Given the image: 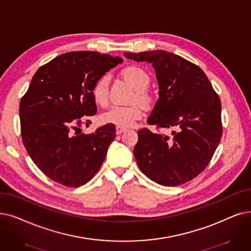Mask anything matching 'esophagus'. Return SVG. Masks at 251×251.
<instances>
[{"mask_svg":"<svg viewBox=\"0 0 251 251\" xmlns=\"http://www.w3.org/2000/svg\"><path fill=\"white\" fill-rule=\"evenodd\" d=\"M125 131H126L125 128L116 127V133H117V134H121V133H123V132H125Z\"/></svg>","mask_w":251,"mask_h":251,"instance_id":"obj_1","label":"esophagus"}]
</instances>
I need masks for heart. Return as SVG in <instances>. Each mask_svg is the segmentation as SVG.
<instances>
[{
	"label": "heart",
	"mask_w": 251,
	"mask_h": 251,
	"mask_svg": "<svg viewBox=\"0 0 251 251\" xmlns=\"http://www.w3.org/2000/svg\"><path fill=\"white\" fill-rule=\"evenodd\" d=\"M124 79L136 90V99L140 102L147 103L149 95L145 91L151 82L149 74L138 67H128L123 71ZM108 83L107 75H102L93 86L92 95L95 102L105 105L108 101ZM143 116V111L138 105H113L101 115V121L104 124H112L117 127L129 128Z\"/></svg>",
	"instance_id": "1"
}]
</instances>
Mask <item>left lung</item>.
<instances>
[{
  "mask_svg": "<svg viewBox=\"0 0 251 251\" xmlns=\"http://www.w3.org/2000/svg\"><path fill=\"white\" fill-rule=\"evenodd\" d=\"M155 69L159 100L148 124L174 127L171 136L138 131L133 154L145 176L161 186L190 181L208 165L222 134V103L205 73L176 54L165 50L124 53Z\"/></svg>",
  "mask_w": 251,
  "mask_h": 251,
  "instance_id": "1",
  "label": "left lung"
}]
</instances>
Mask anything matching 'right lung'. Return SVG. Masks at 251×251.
I'll list each match as a JSON object with an SVG mask.
<instances>
[{
  "mask_svg": "<svg viewBox=\"0 0 251 251\" xmlns=\"http://www.w3.org/2000/svg\"><path fill=\"white\" fill-rule=\"evenodd\" d=\"M123 59L94 51L61 54L42 65L20 100L21 136L27 154L52 180L67 187L88 182L100 168L116 128L78 132L83 116L97 108L95 82Z\"/></svg>",
  "mask_w": 251,
  "mask_h": 251,
  "instance_id": "obj_1",
  "label": "right lung"
}]
</instances>
